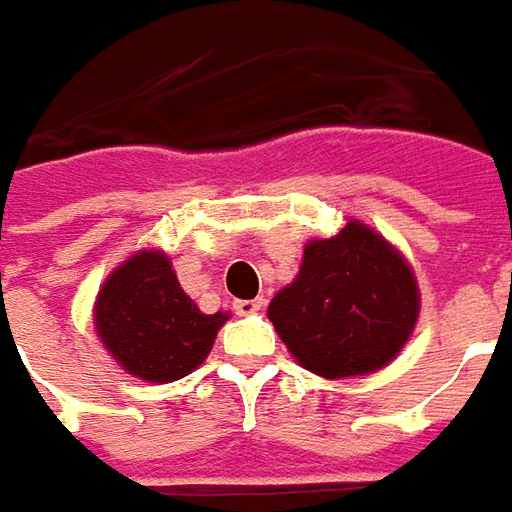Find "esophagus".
Segmentation results:
<instances>
[{
    "instance_id": "esophagus-1",
    "label": "esophagus",
    "mask_w": 512,
    "mask_h": 512,
    "mask_svg": "<svg viewBox=\"0 0 512 512\" xmlns=\"http://www.w3.org/2000/svg\"><path fill=\"white\" fill-rule=\"evenodd\" d=\"M263 305H266V300H263V297H257V300H238L235 302V314L238 316L260 314V311H263Z\"/></svg>"
}]
</instances>
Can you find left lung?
<instances>
[{
    "label": "left lung",
    "mask_w": 512,
    "mask_h": 512,
    "mask_svg": "<svg viewBox=\"0 0 512 512\" xmlns=\"http://www.w3.org/2000/svg\"><path fill=\"white\" fill-rule=\"evenodd\" d=\"M417 316L420 288L409 260L356 218L333 238L305 243L300 274L269 302L288 353L328 381L387 367L412 339Z\"/></svg>",
    "instance_id": "8db88e82"
}]
</instances>
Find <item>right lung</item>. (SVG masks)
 <instances>
[{
	"label": "right lung",
	"mask_w": 512,
	"mask_h": 512,
	"mask_svg": "<svg viewBox=\"0 0 512 512\" xmlns=\"http://www.w3.org/2000/svg\"><path fill=\"white\" fill-rule=\"evenodd\" d=\"M97 339L125 373L170 384L210 356L229 314H204L184 294L162 249L125 257L100 285L95 300Z\"/></svg>",
	"instance_id": "1"
}]
</instances>
